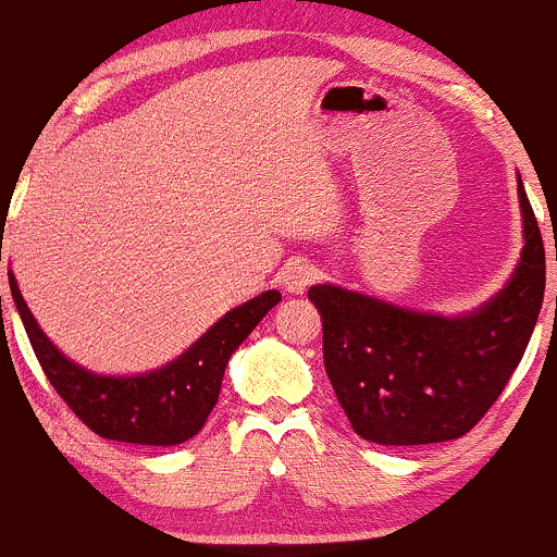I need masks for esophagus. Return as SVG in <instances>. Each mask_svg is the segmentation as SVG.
I'll return each mask as SVG.
<instances>
[{"instance_id": "esophagus-1", "label": "esophagus", "mask_w": 557, "mask_h": 557, "mask_svg": "<svg viewBox=\"0 0 557 557\" xmlns=\"http://www.w3.org/2000/svg\"><path fill=\"white\" fill-rule=\"evenodd\" d=\"M317 277H319V270L311 264V261L293 259V261H287L283 274H280V283H283L287 293H296L298 296V293H304Z\"/></svg>"}]
</instances>
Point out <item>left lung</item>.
Masks as SVG:
<instances>
[{"instance_id": "1", "label": "left lung", "mask_w": 557, "mask_h": 557, "mask_svg": "<svg viewBox=\"0 0 557 557\" xmlns=\"http://www.w3.org/2000/svg\"><path fill=\"white\" fill-rule=\"evenodd\" d=\"M519 201V267L471 314H421L337 285L309 287L322 314L324 369L359 437L380 445L458 440L508 385L545 298V246L521 177Z\"/></svg>"}]
</instances>
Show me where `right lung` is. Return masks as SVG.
<instances>
[{"mask_svg":"<svg viewBox=\"0 0 557 557\" xmlns=\"http://www.w3.org/2000/svg\"><path fill=\"white\" fill-rule=\"evenodd\" d=\"M10 290L44 374L75 417L104 440L162 447L181 445L201 432L220 398L230 356L283 298L267 290L227 311L168 367L138 376H104L70 361L44 335L12 272Z\"/></svg>","mask_w":557,"mask_h":557,"instance_id":"1","label":"right lung"}]
</instances>
